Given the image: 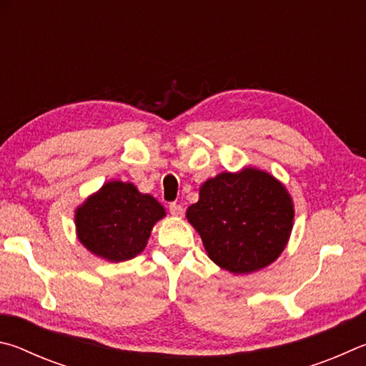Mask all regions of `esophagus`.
<instances>
[{"mask_svg": "<svg viewBox=\"0 0 366 366\" xmlns=\"http://www.w3.org/2000/svg\"><path fill=\"white\" fill-rule=\"evenodd\" d=\"M169 209H170V214H172L173 217H182V215H183V207L179 206V204L173 202V204H170Z\"/></svg>", "mask_w": 366, "mask_h": 366, "instance_id": "34e87169", "label": "esophagus"}]
</instances>
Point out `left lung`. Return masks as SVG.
Here are the masks:
<instances>
[{"label":"left lung","mask_w":366,"mask_h":366,"mask_svg":"<svg viewBox=\"0 0 366 366\" xmlns=\"http://www.w3.org/2000/svg\"><path fill=\"white\" fill-rule=\"evenodd\" d=\"M209 259L233 274L272 265L290 241L294 202L272 173L246 165L206 179L187 210Z\"/></svg>","instance_id":"1"}]
</instances>
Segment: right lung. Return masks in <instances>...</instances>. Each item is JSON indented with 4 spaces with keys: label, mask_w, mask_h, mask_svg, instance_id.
I'll use <instances>...</instances> for the list:
<instances>
[{
    "label": "right lung",
    "mask_w": 366,
    "mask_h": 366,
    "mask_svg": "<svg viewBox=\"0 0 366 366\" xmlns=\"http://www.w3.org/2000/svg\"><path fill=\"white\" fill-rule=\"evenodd\" d=\"M167 215L156 197L130 182L111 179L75 209L76 238L96 257L125 262L144 251L154 225Z\"/></svg>",
    "instance_id": "right-lung-1"
}]
</instances>
